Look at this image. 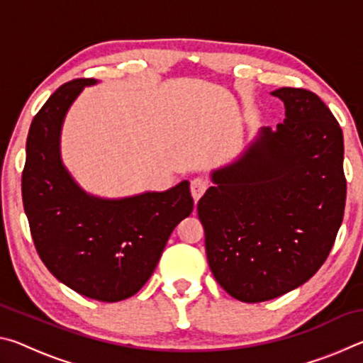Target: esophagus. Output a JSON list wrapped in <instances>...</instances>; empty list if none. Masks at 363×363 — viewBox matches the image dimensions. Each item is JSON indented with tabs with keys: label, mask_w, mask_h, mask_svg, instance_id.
I'll use <instances>...</instances> for the list:
<instances>
[{
	"label": "esophagus",
	"mask_w": 363,
	"mask_h": 363,
	"mask_svg": "<svg viewBox=\"0 0 363 363\" xmlns=\"http://www.w3.org/2000/svg\"><path fill=\"white\" fill-rule=\"evenodd\" d=\"M206 189H208V181L205 177H195V179L190 182V192H192L195 201L200 200V196L206 192Z\"/></svg>",
	"instance_id": "esophagus-1"
}]
</instances>
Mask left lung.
I'll return each mask as SVG.
<instances>
[{
  "label": "left lung",
  "instance_id": "1",
  "mask_svg": "<svg viewBox=\"0 0 363 363\" xmlns=\"http://www.w3.org/2000/svg\"><path fill=\"white\" fill-rule=\"evenodd\" d=\"M270 94L284 102V123L261 128L235 162L214 169L196 206L214 279L243 303L306 284L328 257L346 205L340 123L311 91Z\"/></svg>",
  "mask_w": 363,
  "mask_h": 363
}]
</instances>
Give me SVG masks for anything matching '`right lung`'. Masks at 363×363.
<instances>
[{
  "mask_svg": "<svg viewBox=\"0 0 363 363\" xmlns=\"http://www.w3.org/2000/svg\"><path fill=\"white\" fill-rule=\"evenodd\" d=\"M73 79L35 115L22 199L36 251L54 277L86 298L116 303L155 270L171 232L194 210L189 181L164 192L102 199L78 186L60 157L65 115L86 86Z\"/></svg>",
  "mask_w": 363,
  "mask_h": 363,
  "instance_id": "right-lung-1",
  "label": "right lung"
}]
</instances>
